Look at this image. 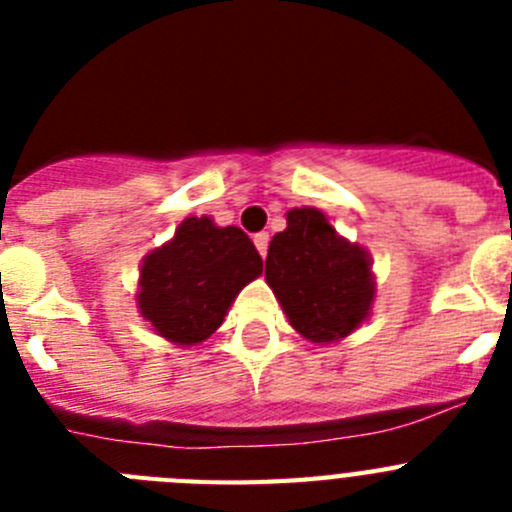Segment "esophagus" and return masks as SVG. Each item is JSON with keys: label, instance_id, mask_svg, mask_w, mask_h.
<instances>
[{"label": "esophagus", "instance_id": "esophagus-1", "mask_svg": "<svg viewBox=\"0 0 512 512\" xmlns=\"http://www.w3.org/2000/svg\"><path fill=\"white\" fill-rule=\"evenodd\" d=\"M253 243H256V248H259L261 259L266 256V251H269V233H256L253 235Z\"/></svg>", "mask_w": 512, "mask_h": 512}]
</instances>
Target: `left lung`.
I'll return each instance as SVG.
<instances>
[{
    "mask_svg": "<svg viewBox=\"0 0 512 512\" xmlns=\"http://www.w3.org/2000/svg\"><path fill=\"white\" fill-rule=\"evenodd\" d=\"M266 284L289 325L320 346L338 343L369 320L377 295L369 251L338 235L318 207L287 212V228L269 243Z\"/></svg>",
    "mask_w": 512,
    "mask_h": 512,
    "instance_id": "1",
    "label": "left lung"
}]
</instances>
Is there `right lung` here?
I'll return each instance as SVG.
<instances>
[{
  "instance_id": "add662e5",
  "label": "right lung",
  "mask_w": 512,
  "mask_h": 512,
  "mask_svg": "<svg viewBox=\"0 0 512 512\" xmlns=\"http://www.w3.org/2000/svg\"><path fill=\"white\" fill-rule=\"evenodd\" d=\"M264 271L259 251L235 225L220 228L207 215L184 217L174 238L140 264V318L174 346L207 341L248 282Z\"/></svg>"
}]
</instances>
